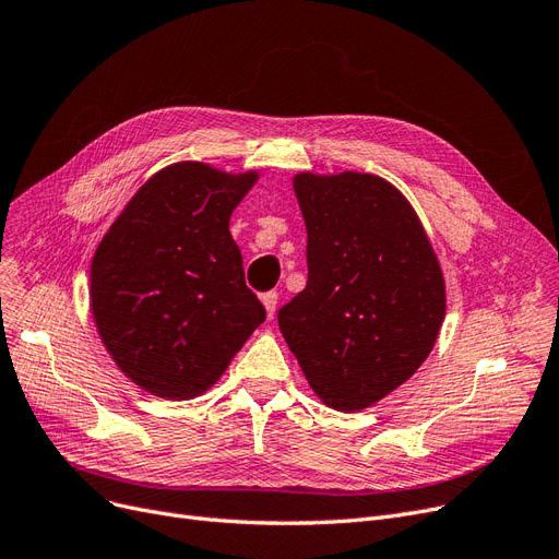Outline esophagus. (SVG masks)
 I'll return each mask as SVG.
<instances>
[{"instance_id":"obj_1","label":"esophagus","mask_w":559,"mask_h":559,"mask_svg":"<svg viewBox=\"0 0 559 559\" xmlns=\"http://www.w3.org/2000/svg\"><path fill=\"white\" fill-rule=\"evenodd\" d=\"M260 301H262V306H264V310H266V318L274 320V314H276V304H278V295H276V293H264V295L260 297Z\"/></svg>"}]
</instances>
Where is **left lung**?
<instances>
[{
    "label": "left lung",
    "mask_w": 559,
    "mask_h": 559,
    "mask_svg": "<svg viewBox=\"0 0 559 559\" xmlns=\"http://www.w3.org/2000/svg\"><path fill=\"white\" fill-rule=\"evenodd\" d=\"M308 283L278 310L310 388L335 411L368 408L416 374L445 318V278L404 193L343 171L293 180Z\"/></svg>",
    "instance_id": "obj_1"
}]
</instances>
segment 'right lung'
Returning a JSON list of instances; mask_svg holds the SVG:
<instances>
[{"mask_svg": "<svg viewBox=\"0 0 559 559\" xmlns=\"http://www.w3.org/2000/svg\"><path fill=\"white\" fill-rule=\"evenodd\" d=\"M258 178L203 162L168 164L139 187L95 249V329L118 370L145 393L203 395L264 322L228 230Z\"/></svg>", "mask_w": 559, "mask_h": 559, "instance_id": "obj_1", "label": "right lung"}]
</instances>
